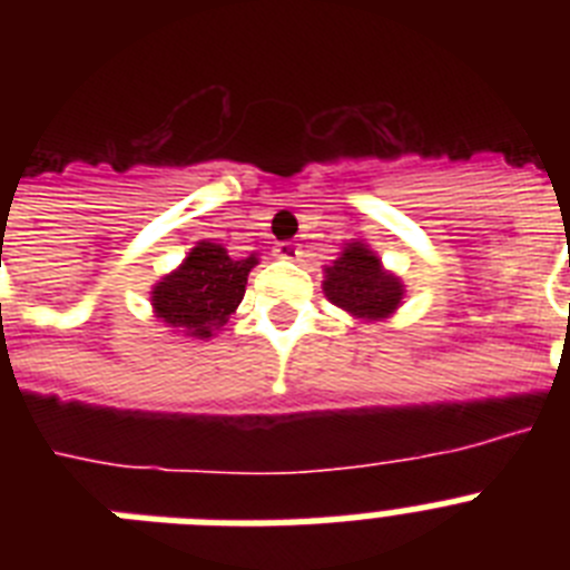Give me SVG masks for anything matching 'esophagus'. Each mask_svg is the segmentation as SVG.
Returning a JSON list of instances; mask_svg holds the SVG:
<instances>
[{"mask_svg": "<svg viewBox=\"0 0 570 570\" xmlns=\"http://www.w3.org/2000/svg\"><path fill=\"white\" fill-rule=\"evenodd\" d=\"M274 254L279 256V259H291V262H294L296 256H299V248H296L294 242H279V245H276V248H274Z\"/></svg>", "mask_w": 570, "mask_h": 570, "instance_id": "34e87169", "label": "esophagus"}]
</instances>
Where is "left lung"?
<instances>
[{
    "label": "left lung",
    "mask_w": 570,
    "mask_h": 570,
    "mask_svg": "<svg viewBox=\"0 0 570 570\" xmlns=\"http://www.w3.org/2000/svg\"><path fill=\"white\" fill-rule=\"evenodd\" d=\"M322 291L336 308L347 311L356 320L374 322L385 320L400 308L405 285L400 282V276L382 268L380 256L367 245L347 242L340 259L325 265Z\"/></svg>",
    "instance_id": "1"
}]
</instances>
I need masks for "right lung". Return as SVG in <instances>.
I'll use <instances>...</instances> for the list:
<instances>
[{"mask_svg":"<svg viewBox=\"0 0 570 570\" xmlns=\"http://www.w3.org/2000/svg\"><path fill=\"white\" fill-rule=\"evenodd\" d=\"M256 254L234 259L216 242H199L183 265L156 282L150 291L156 320L170 328H183L185 336L208 340L223 331L228 316L239 308L248 274L256 265Z\"/></svg>","mask_w":570,"mask_h":570,"instance_id":"add662e5","label":"right lung"}]
</instances>
